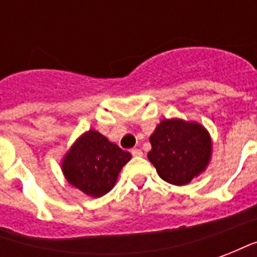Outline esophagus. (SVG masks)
Listing matches in <instances>:
<instances>
[{
    "instance_id": "1",
    "label": "esophagus",
    "mask_w": 257,
    "mask_h": 257,
    "mask_svg": "<svg viewBox=\"0 0 257 257\" xmlns=\"http://www.w3.org/2000/svg\"><path fill=\"white\" fill-rule=\"evenodd\" d=\"M131 153H132V156H134V157H142V156H143V151L140 150V149H132V150H131Z\"/></svg>"
}]
</instances>
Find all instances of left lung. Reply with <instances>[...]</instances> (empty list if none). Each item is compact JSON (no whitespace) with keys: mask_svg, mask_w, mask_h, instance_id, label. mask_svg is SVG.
Segmentation results:
<instances>
[{"mask_svg":"<svg viewBox=\"0 0 257 257\" xmlns=\"http://www.w3.org/2000/svg\"><path fill=\"white\" fill-rule=\"evenodd\" d=\"M149 160L162 180L175 186L190 183L204 172L212 156L209 132L198 122L162 119L150 136Z\"/></svg>","mask_w":257,"mask_h":257,"instance_id":"1","label":"left lung"}]
</instances>
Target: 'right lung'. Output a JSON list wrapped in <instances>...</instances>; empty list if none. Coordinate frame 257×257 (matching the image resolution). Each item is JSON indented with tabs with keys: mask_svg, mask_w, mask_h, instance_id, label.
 <instances>
[{
	"mask_svg": "<svg viewBox=\"0 0 257 257\" xmlns=\"http://www.w3.org/2000/svg\"><path fill=\"white\" fill-rule=\"evenodd\" d=\"M131 158V153L90 129L81 135L66 153L62 171L73 187L99 198L115 186L118 173Z\"/></svg>",
	"mask_w": 257,
	"mask_h": 257,
	"instance_id": "1",
	"label": "right lung"
}]
</instances>
